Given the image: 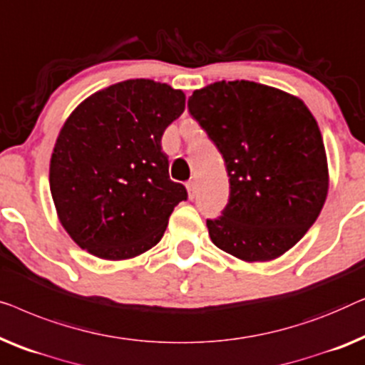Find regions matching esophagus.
Returning a JSON list of instances; mask_svg holds the SVG:
<instances>
[{"mask_svg": "<svg viewBox=\"0 0 365 365\" xmlns=\"http://www.w3.org/2000/svg\"><path fill=\"white\" fill-rule=\"evenodd\" d=\"M187 190H188V197H190V198H195V195H197V190H198L197 182L190 180V182L187 183Z\"/></svg>", "mask_w": 365, "mask_h": 365, "instance_id": "34e87169", "label": "esophagus"}]
</instances>
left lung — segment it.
Masks as SVG:
<instances>
[{"label":"left lung","mask_w":365,"mask_h":365,"mask_svg":"<svg viewBox=\"0 0 365 365\" xmlns=\"http://www.w3.org/2000/svg\"><path fill=\"white\" fill-rule=\"evenodd\" d=\"M188 112L230 177L222 217L207 220L213 243L248 263L291 250L319 217L329 188L324 142L304 102L258 82L222 81L195 91Z\"/></svg>","instance_id":"1"}]
</instances>
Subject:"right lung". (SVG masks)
Instances as JSON below:
<instances>
[{
  "instance_id": "add662e5",
  "label": "right lung",
  "mask_w": 365,
  "mask_h": 365,
  "mask_svg": "<svg viewBox=\"0 0 365 365\" xmlns=\"http://www.w3.org/2000/svg\"><path fill=\"white\" fill-rule=\"evenodd\" d=\"M185 110V94L150 79L102 89L76 107L56 140L49 185L59 222L82 250L129 259L162 240L187 200L172 182L162 135Z\"/></svg>"
}]
</instances>
